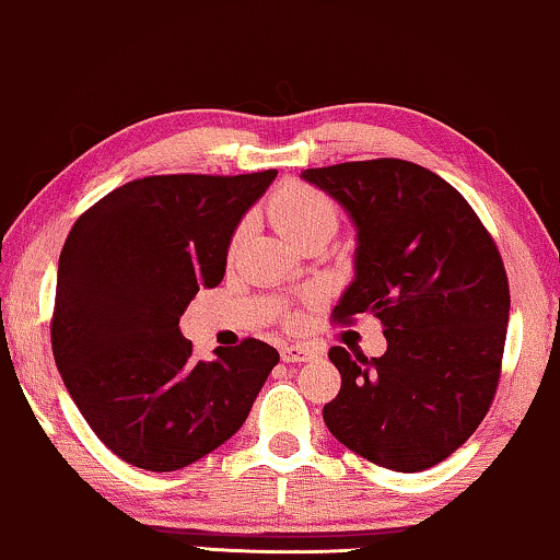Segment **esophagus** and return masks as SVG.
Segmentation results:
<instances>
[{
    "mask_svg": "<svg viewBox=\"0 0 560 560\" xmlns=\"http://www.w3.org/2000/svg\"><path fill=\"white\" fill-rule=\"evenodd\" d=\"M317 355L319 352L314 348H306V345H287V348H281L283 362H310Z\"/></svg>",
    "mask_w": 560,
    "mask_h": 560,
    "instance_id": "1",
    "label": "esophagus"
}]
</instances>
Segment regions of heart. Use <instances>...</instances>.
I'll use <instances>...</instances> for the list:
<instances>
[{
  "instance_id": "b5f03b06",
  "label": "heart",
  "mask_w": 560,
  "mask_h": 560,
  "mask_svg": "<svg viewBox=\"0 0 560 560\" xmlns=\"http://www.w3.org/2000/svg\"><path fill=\"white\" fill-rule=\"evenodd\" d=\"M266 215H269L271 225L277 228L283 238L296 243V246L319 238V235L329 238L337 231V223H340V210H337L335 200L327 192L306 183H283L277 187V192L266 202ZM243 235H246V225L241 223L233 231L231 243H228L231 256L238 250ZM283 322L294 325L296 314L287 312Z\"/></svg>"
}]
</instances>
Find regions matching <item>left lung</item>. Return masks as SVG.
<instances>
[{"mask_svg": "<svg viewBox=\"0 0 560 560\" xmlns=\"http://www.w3.org/2000/svg\"><path fill=\"white\" fill-rule=\"evenodd\" d=\"M358 228L355 281L332 310L381 319L388 350H329L342 388L325 406L332 436L396 471L444 462L490 411L505 352L510 287L492 235L446 179L421 164L342 162L306 170Z\"/></svg>", "mask_w": 560, "mask_h": 560, "instance_id": "8db88e82", "label": "left lung"}]
</instances>
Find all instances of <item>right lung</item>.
<instances>
[{
    "mask_svg": "<svg viewBox=\"0 0 560 560\" xmlns=\"http://www.w3.org/2000/svg\"><path fill=\"white\" fill-rule=\"evenodd\" d=\"M277 170L152 175L116 187L60 250L52 355L104 444L149 471L202 459L243 427L279 352L246 337L198 360L179 317L218 287L228 243Z\"/></svg>",
    "mask_w": 560,
    "mask_h": 560,
    "instance_id": "obj_1",
    "label": "right lung"
}]
</instances>
